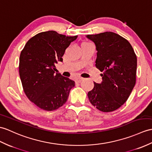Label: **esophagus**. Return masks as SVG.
<instances>
[{"label":"esophagus","instance_id":"1","mask_svg":"<svg viewBox=\"0 0 152 152\" xmlns=\"http://www.w3.org/2000/svg\"><path fill=\"white\" fill-rule=\"evenodd\" d=\"M83 80V77H78V78L76 79L75 82H76V83H80L81 82H82V81Z\"/></svg>","mask_w":152,"mask_h":152}]
</instances>
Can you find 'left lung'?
Masks as SVG:
<instances>
[{"instance_id":"8db88e82","label":"left lung","mask_w":152,"mask_h":152,"mask_svg":"<svg viewBox=\"0 0 152 152\" xmlns=\"http://www.w3.org/2000/svg\"><path fill=\"white\" fill-rule=\"evenodd\" d=\"M96 45V68L103 74L102 82H94L88 93L93 105L103 112L121 107L128 99L136 83L137 56L125 38L111 31L86 36Z\"/></svg>"}]
</instances>
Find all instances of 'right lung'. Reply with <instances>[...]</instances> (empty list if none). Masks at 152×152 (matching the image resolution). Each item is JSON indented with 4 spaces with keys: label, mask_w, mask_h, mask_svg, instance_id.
I'll list each match as a JSON object with an SVG mask.
<instances>
[{
    "label": "right lung",
    "mask_w": 152,
    "mask_h": 152,
    "mask_svg": "<svg viewBox=\"0 0 152 152\" xmlns=\"http://www.w3.org/2000/svg\"><path fill=\"white\" fill-rule=\"evenodd\" d=\"M56 31H43L28 41L20 54L19 72L24 92L32 103L45 111L58 109L65 104L75 82L60 73L56 65L77 38Z\"/></svg>",
    "instance_id": "right-lung-1"
}]
</instances>
